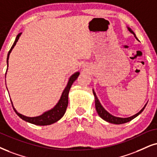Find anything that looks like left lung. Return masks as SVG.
Returning a JSON list of instances; mask_svg holds the SVG:
<instances>
[{"label": "left lung", "instance_id": "1", "mask_svg": "<svg viewBox=\"0 0 157 157\" xmlns=\"http://www.w3.org/2000/svg\"><path fill=\"white\" fill-rule=\"evenodd\" d=\"M128 30L130 32V33H132V34L134 35V36L137 39V37L136 36V35H135V33H133V31L130 28V27H128ZM93 95H94L95 96V102H96V111L97 112H98V114L99 116H100V117H101L103 120H104L105 121H106V122H109L110 123H112V124H124V123H126V122H130V121H131L132 120H133L134 118H136L137 116H138L140 113H141L144 109H145V107H146V104L145 105L144 108L142 109L139 112L137 113L136 114L133 115V116L130 117H128V118H121V117H114L113 116V115L110 114L108 112H106V110L104 109V108L101 106V104H100V102H99L98 98H97L96 95V93L94 92V91H93Z\"/></svg>", "mask_w": 157, "mask_h": 157}]
</instances>
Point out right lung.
Instances as JSON below:
<instances>
[{"mask_svg":"<svg viewBox=\"0 0 157 157\" xmlns=\"http://www.w3.org/2000/svg\"><path fill=\"white\" fill-rule=\"evenodd\" d=\"M21 34V33H19V34L17 35L12 47L11 48V49H10V51H9L7 56V65L9 64V58L10 53L11 52L13 47L15 46L16 43H17L18 40H19ZM79 75H80V73L76 72L70 77L68 84H67V86L66 87V88L64 89L62 95H61L60 100H59L58 104L56 105V106H54V108L51 109L50 111H48V112H45L44 114L40 115V116L35 117H25L24 116V115L18 113L13 106V110L15 111L16 114H17L21 119H22L23 120L26 121V122H28L29 123H32V124H37V125H48V124H53V123L57 122V121L60 120L65 114V112H66V109L67 108V105H68V94L69 90H70V88L73 84V82H74L75 81L77 80V77H78ZM11 104H12V102H11Z\"/></svg>","mask_w":157,"mask_h":157,"instance_id":"right-lung-1","label":"right lung"}]
</instances>
